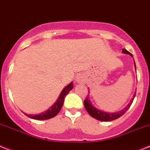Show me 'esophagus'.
I'll return each mask as SVG.
<instances>
[{"label":"esophagus","mask_w":150,"mask_h":150,"mask_svg":"<svg viewBox=\"0 0 150 150\" xmlns=\"http://www.w3.org/2000/svg\"><path fill=\"white\" fill-rule=\"evenodd\" d=\"M78 81H79V82H80V81H81V79H80V78H79V79H78Z\"/></svg>","instance_id":"34e87169"}]
</instances>
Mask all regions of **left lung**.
<instances>
[{"label":"left lung","mask_w":150,"mask_h":150,"mask_svg":"<svg viewBox=\"0 0 150 150\" xmlns=\"http://www.w3.org/2000/svg\"><path fill=\"white\" fill-rule=\"evenodd\" d=\"M122 53H123V54H129V55L133 57V55H132L129 52L127 51L126 49H122ZM135 68H136V64H135ZM88 96H86V99H85V100H84V106H85V108H86V111L88 112L89 114H90L92 117H93V118L98 120L112 121L118 119L119 117H120L121 116H122V115L124 114L125 112H127V110L129 108V107H130L131 104H132V103H133V100H134V97L135 96H136V92H135L134 95H133V98H132V100H130L129 103V104L127 105V106L123 109V110H122L121 111H119V112H113V113H109V112H103V111H101L100 110H97L96 107H94V106L92 105V103H91V102H90V99H89Z\"/></svg>","instance_id":"left-lung-1"}]
</instances>
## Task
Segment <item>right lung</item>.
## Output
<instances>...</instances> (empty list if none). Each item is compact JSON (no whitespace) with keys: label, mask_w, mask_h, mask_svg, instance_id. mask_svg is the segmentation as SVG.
I'll list each match as a JSON object with an SVG mask.
<instances>
[{"label":"right lung","mask_w":150,"mask_h":150,"mask_svg":"<svg viewBox=\"0 0 150 150\" xmlns=\"http://www.w3.org/2000/svg\"><path fill=\"white\" fill-rule=\"evenodd\" d=\"M73 87H74V84L71 82L69 85H67L64 90H62L61 93H60V96L58 97L57 102H56L48 110L45 111V112H42L40 114L38 115H29L27 114V113H24V114H25L27 117H29V118L33 119V120H48V119L53 118V117H54L55 116H57L58 112H60V110L62 108V106L64 105L65 96L67 95V93L70 92V90H72Z\"/></svg>","instance_id":"obj_1"}]
</instances>
